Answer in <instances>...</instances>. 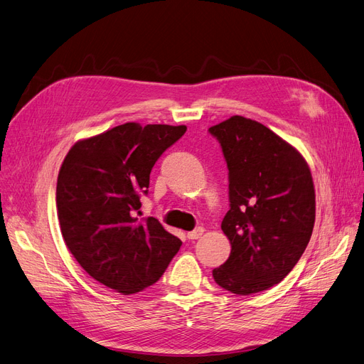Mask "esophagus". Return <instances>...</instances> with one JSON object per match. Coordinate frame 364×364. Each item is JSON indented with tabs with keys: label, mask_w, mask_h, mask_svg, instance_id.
Here are the masks:
<instances>
[{
	"label": "esophagus",
	"mask_w": 364,
	"mask_h": 364,
	"mask_svg": "<svg viewBox=\"0 0 364 364\" xmlns=\"http://www.w3.org/2000/svg\"><path fill=\"white\" fill-rule=\"evenodd\" d=\"M203 232H205L203 228H196L195 230L187 233V238H188V240H198V238H200V236L203 235Z\"/></svg>",
	"instance_id": "obj_1"
}]
</instances>
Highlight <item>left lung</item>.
<instances>
[{"label": "left lung", "instance_id": "1", "mask_svg": "<svg viewBox=\"0 0 364 364\" xmlns=\"http://www.w3.org/2000/svg\"><path fill=\"white\" fill-rule=\"evenodd\" d=\"M210 132L229 169L230 210L221 230L232 247L213 271L214 281L240 296L267 290L290 274L311 240V169L291 144L256 120L232 116Z\"/></svg>", "mask_w": 364, "mask_h": 364}]
</instances>
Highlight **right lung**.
Here are the masks:
<instances>
[{"label": "right lung", "mask_w": 364, "mask_h": 364, "mask_svg": "<svg viewBox=\"0 0 364 364\" xmlns=\"http://www.w3.org/2000/svg\"><path fill=\"white\" fill-rule=\"evenodd\" d=\"M186 126L129 122L77 141L60 165L56 210L74 259L98 282L134 294L159 279L181 241L159 220L135 217L161 154Z\"/></svg>", "instance_id": "1"}]
</instances>
